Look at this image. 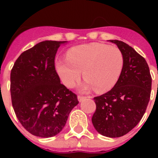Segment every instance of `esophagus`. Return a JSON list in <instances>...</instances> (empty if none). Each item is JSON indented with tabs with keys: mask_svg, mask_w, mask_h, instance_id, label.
Instances as JSON below:
<instances>
[{
	"mask_svg": "<svg viewBox=\"0 0 158 158\" xmlns=\"http://www.w3.org/2000/svg\"><path fill=\"white\" fill-rule=\"evenodd\" d=\"M85 98H86V97L81 96V95H79V96H78V100H79V102H83Z\"/></svg>",
	"mask_w": 158,
	"mask_h": 158,
	"instance_id": "obj_1",
	"label": "esophagus"
}]
</instances>
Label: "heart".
<instances>
[{
	"instance_id": "heart-1",
	"label": "heart",
	"mask_w": 158,
	"mask_h": 158,
	"mask_svg": "<svg viewBox=\"0 0 158 158\" xmlns=\"http://www.w3.org/2000/svg\"><path fill=\"white\" fill-rule=\"evenodd\" d=\"M124 66V56L116 47L90 43L69 49L67 59L56 62V69L63 84L73 88L81 77L86 80L80 89L87 92L94 88L98 93L110 90L120 78Z\"/></svg>"
}]
</instances>
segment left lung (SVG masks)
<instances>
[{"label":"left lung","instance_id":"obj_1","mask_svg":"<svg viewBox=\"0 0 158 158\" xmlns=\"http://www.w3.org/2000/svg\"><path fill=\"white\" fill-rule=\"evenodd\" d=\"M116 44L124 56V66L115 86L95 97L96 110L92 117L94 128L106 137L126 135L139 124L150 99L152 77L147 61L124 42Z\"/></svg>","mask_w":158,"mask_h":158}]
</instances>
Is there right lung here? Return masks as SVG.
<instances>
[{
    "instance_id": "obj_1",
    "label": "right lung",
    "mask_w": 158,
    "mask_h": 158,
    "mask_svg": "<svg viewBox=\"0 0 158 158\" xmlns=\"http://www.w3.org/2000/svg\"><path fill=\"white\" fill-rule=\"evenodd\" d=\"M65 43L41 42L23 52L11 69L15 113L23 128L38 137L59 134L72 109L79 103L76 94L60 84L55 68L57 50Z\"/></svg>"
}]
</instances>
